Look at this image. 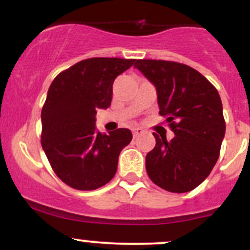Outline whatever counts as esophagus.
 Here are the masks:
<instances>
[{
  "mask_svg": "<svg viewBox=\"0 0 250 250\" xmlns=\"http://www.w3.org/2000/svg\"><path fill=\"white\" fill-rule=\"evenodd\" d=\"M143 133H145V130H143L142 128H135L134 130H133V135H134V137L140 136V135H142Z\"/></svg>",
  "mask_w": 250,
  "mask_h": 250,
  "instance_id": "esophagus-1",
  "label": "esophagus"
}]
</instances>
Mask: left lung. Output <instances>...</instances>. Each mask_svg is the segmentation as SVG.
<instances>
[{
    "mask_svg": "<svg viewBox=\"0 0 250 250\" xmlns=\"http://www.w3.org/2000/svg\"><path fill=\"white\" fill-rule=\"evenodd\" d=\"M156 88L160 115L167 116L175 136L154 133L156 146L146 156L148 176L171 193L201 185L220 155L226 134L222 102L202 74L182 63L137 60L134 64Z\"/></svg>",
    "mask_w": 250,
    "mask_h": 250,
    "instance_id": "8db88e82",
    "label": "left lung"
}]
</instances>
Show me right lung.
Returning <instances> with one entry per match:
<instances>
[{"instance_id":"add662e5","label":"right lung","mask_w":250,"mask_h":250,"mask_svg":"<svg viewBox=\"0 0 250 250\" xmlns=\"http://www.w3.org/2000/svg\"><path fill=\"white\" fill-rule=\"evenodd\" d=\"M136 60L94 57L59 74L42 108L41 145L51 168L65 185L94 190L114 177L119 155L133 134L120 128L96 130L97 109H107L113 83Z\"/></svg>"}]
</instances>
